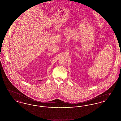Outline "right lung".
Listing matches in <instances>:
<instances>
[{
    "label": "right lung",
    "instance_id": "1",
    "mask_svg": "<svg viewBox=\"0 0 121 121\" xmlns=\"http://www.w3.org/2000/svg\"><path fill=\"white\" fill-rule=\"evenodd\" d=\"M43 80H39V81H42Z\"/></svg>",
    "mask_w": 121,
    "mask_h": 121
}]
</instances>
